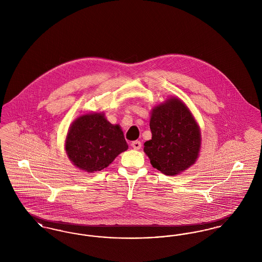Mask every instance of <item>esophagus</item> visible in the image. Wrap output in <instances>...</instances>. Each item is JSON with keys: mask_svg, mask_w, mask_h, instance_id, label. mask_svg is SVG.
Returning a JSON list of instances; mask_svg holds the SVG:
<instances>
[{"mask_svg": "<svg viewBox=\"0 0 262 262\" xmlns=\"http://www.w3.org/2000/svg\"><path fill=\"white\" fill-rule=\"evenodd\" d=\"M132 146H133L134 149H140V147H141V142H140V141H137V140L133 141V142H132Z\"/></svg>", "mask_w": 262, "mask_h": 262, "instance_id": "esophagus-1", "label": "esophagus"}]
</instances>
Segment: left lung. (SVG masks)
<instances>
[{
  "instance_id": "1",
  "label": "left lung",
  "mask_w": 262,
  "mask_h": 262,
  "mask_svg": "<svg viewBox=\"0 0 262 262\" xmlns=\"http://www.w3.org/2000/svg\"><path fill=\"white\" fill-rule=\"evenodd\" d=\"M152 137L143 151L152 167L167 176H177L191 167L200 156V127L186 103L167 98L151 110Z\"/></svg>"
}]
</instances>
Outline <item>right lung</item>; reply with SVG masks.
I'll use <instances>...</instances> for the list:
<instances>
[{"instance_id": "add662e5", "label": "right lung", "mask_w": 262, "mask_h": 262, "mask_svg": "<svg viewBox=\"0 0 262 262\" xmlns=\"http://www.w3.org/2000/svg\"><path fill=\"white\" fill-rule=\"evenodd\" d=\"M128 145L120 125L103 112L84 113L70 125L64 140L69 159L79 170L94 173L108 167Z\"/></svg>"}]
</instances>
